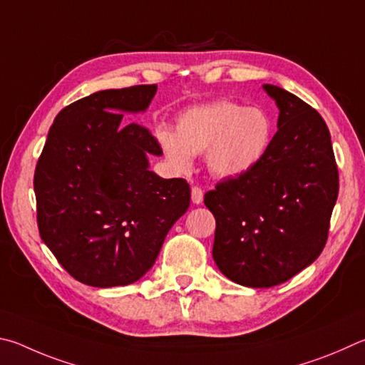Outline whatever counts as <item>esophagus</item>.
Instances as JSON below:
<instances>
[{
	"label": "esophagus",
	"mask_w": 365,
	"mask_h": 365,
	"mask_svg": "<svg viewBox=\"0 0 365 365\" xmlns=\"http://www.w3.org/2000/svg\"><path fill=\"white\" fill-rule=\"evenodd\" d=\"M190 197H192V202L199 205V203H202V200H203V190L199 186H194L192 189H190Z\"/></svg>",
	"instance_id": "esophagus-1"
}]
</instances>
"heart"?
<instances>
[{"label": "heart", "mask_w": 365, "mask_h": 365, "mask_svg": "<svg viewBox=\"0 0 365 365\" xmlns=\"http://www.w3.org/2000/svg\"><path fill=\"white\" fill-rule=\"evenodd\" d=\"M272 120L259 107L216 101L189 108L178 120L176 133L160 128L157 138L173 168L187 171L192 153H205L213 176L235 179L250 173L272 143Z\"/></svg>", "instance_id": "heart-1"}]
</instances>
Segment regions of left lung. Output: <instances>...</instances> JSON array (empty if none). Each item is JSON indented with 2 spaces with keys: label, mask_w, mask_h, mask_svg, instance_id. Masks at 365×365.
<instances>
[{
  "label": "left lung",
  "mask_w": 365,
  "mask_h": 365,
  "mask_svg": "<svg viewBox=\"0 0 365 365\" xmlns=\"http://www.w3.org/2000/svg\"><path fill=\"white\" fill-rule=\"evenodd\" d=\"M279 130L261 163L205 194L216 220L213 258L235 284L267 289L297 276L322 253L338 197L329 128L316 108L264 85Z\"/></svg>",
  "instance_id": "obj_1"
}]
</instances>
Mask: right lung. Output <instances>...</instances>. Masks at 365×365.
<instances>
[{
  "instance_id": "1",
  "label": "right lung",
  "mask_w": 365,
  "mask_h": 365,
  "mask_svg": "<svg viewBox=\"0 0 365 365\" xmlns=\"http://www.w3.org/2000/svg\"><path fill=\"white\" fill-rule=\"evenodd\" d=\"M155 93L157 85L98 91L62 108L49 128L34 178L38 231L81 284L136 282L189 208L186 179L149 170L147 155L162 153L157 138L121 113L145 110Z\"/></svg>"
}]
</instances>
